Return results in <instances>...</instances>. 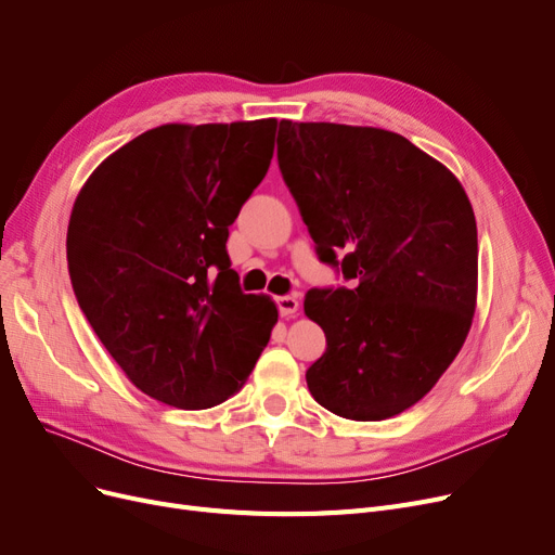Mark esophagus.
<instances>
[{"instance_id":"34e87169","label":"esophagus","mask_w":555,"mask_h":555,"mask_svg":"<svg viewBox=\"0 0 555 555\" xmlns=\"http://www.w3.org/2000/svg\"><path fill=\"white\" fill-rule=\"evenodd\" d=\"M276 306H279V312H281L283 317H293V314H297V310H299V301H297V297H293V295L279 297V299H276Z\"/></svg>"}]
</instances>
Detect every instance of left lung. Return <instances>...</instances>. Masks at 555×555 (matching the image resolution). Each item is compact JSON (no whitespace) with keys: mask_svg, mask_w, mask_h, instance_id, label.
I'll list each match as a JSON object with an SVG mask.
<instances>
[{"mask_svg":"<svg viewBox=\"0 0 555 555\" xmlns=\"http://www.w3.org/2000/svg\"><path fill=\"white\" fill-rule=\"evenodd\" d=\"M276 145L319 260L351 281L306 295L326 333L308 389L337 416L391 418L439 383L468 337L479 254L470 199L443 164L389 130L283 119Z\"/></svg>","mask_w":555,"mask_h":555,"instance_id":"obj_1","label":"left lung"}]
</instances>
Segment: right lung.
<instances>
[{
	"mask_svg": "<svg viewBox=\"0 0 555 555\" xmlns=\"http://www.w3.org/2000/svg\"><path fill=\"white\" fill-rule=\"evenodd\" d=\"M276 119L168 124L112 153L67 229L74 295L132 385L207 410L236 393L279 319L229 270V224L266 178Z\"/></svg>",
	"mask_w": 555,
	"mask_h": 555,
	"instance_id": "obj_1",
	"label": "right lung"
}]
</instances>
